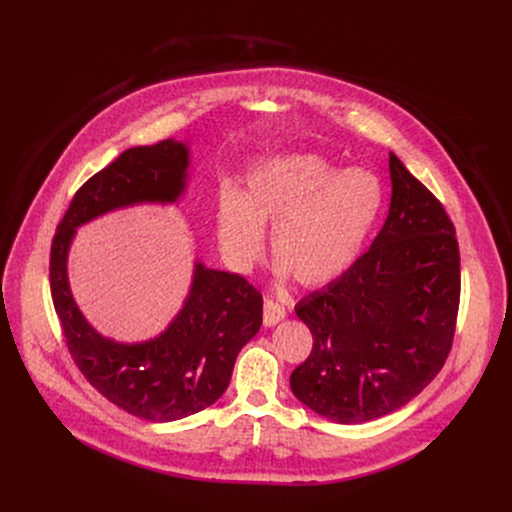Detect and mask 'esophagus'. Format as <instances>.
<instances>
[{"label": "esophagus", "instance_id": "1", "mask_svg": "<svg viewBox=\"0 0 512 512\" xmlns=\"http://www.w3.org/2000/svg\"><path fill=\"white\" fill-rule=\"evenodd\" d=\"M284 315H286V309L280 303H276L272 299H265V303H263V324H265V328H274L278 321L284 319Z\"/></svg>", "mask_w": 512, "mask_h": 512}]
</instances>
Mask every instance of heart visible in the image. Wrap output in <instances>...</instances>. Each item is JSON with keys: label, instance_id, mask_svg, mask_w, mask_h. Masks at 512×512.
Instances as JSON below:
<instances>
[{"label": "heart", "instance_id": "obj_1", "mask_svg": "<svg viewBox=\"0 0 512 512\" xmlns=\"http://www.w3.org/2000/svg\"><path fill=\"white\" fill-rule=\"evenodd\" d=\"M382 209L384 186L373 172H340L313 153H278L255 161L240 195L220 193L215 238L230 270L249 274L265 255L263 230H272L278 274L317 288L357 263Z\"/></svg>", "mask_w": 512, "mask_h": 512}]
</instances>
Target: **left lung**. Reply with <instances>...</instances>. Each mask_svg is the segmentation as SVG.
Here are the masks:
<instances>
[{"instance_id": "obj_1", "label": "left lung", "mask_w": 512, "mask_h": 512, "mask_svg": "<svg viewBox=\"0 0 512 512\" xmlns=\"http://www.w3.org/2000/svg\"><path fill=\"white\" fill-rule=\"evenodd\" d=\"M388 218L367 253L294 311L313 348L292 371L305 407L363 423L405 407L442 369L461 297V257L442 203L390 153Z\"/></svg>"}]
</instances>
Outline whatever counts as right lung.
Masks as SVG:
<instances>
[{"instance_id":"right-lung-1","label":"right lung","mask_w":512,"mask_h":512,"mask_svg":"<svg viewBox=\"0 0 512 512\" xmlns=\"http://www.w3.org/2000/svg\"><path fill=\"white\" fill-rule=\"evenodd\" d=\"M188 168L191 151L174 139L126 149L78 188L51 242V297L74 363L116 407L155 423L195 415L226 392L240 348L261 328V294L242 276L197 261L188 297L168 328L145 342H116L78 309L68 253L76 228L103 213L176 203L186 191Z\"/></svg>"}]
</instances>
